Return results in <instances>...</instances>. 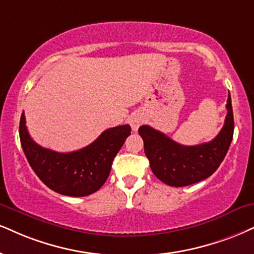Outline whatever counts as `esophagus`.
<instances>
[{
	"label": "esophagus",
	"instance_id": "1",
	"mask_svg": "<svg viewBox=\"0 0 254 254\" xmlns=\"http://www.w3.org/2000/svg\"><path fill=\"white\" fill-rule=\"evenodd\" d=\"M141 124H142V119L141 117H139V115H135V117H133L132 120H130V126H132L133 130L139 129L140 125Z\"/></svg>",
	"mask_w": 254,
	"mask_h": 254
}]
</instances>
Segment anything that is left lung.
<instances>
[{"label":"left lung","mask_w":254,"mask_h":254,"mask_svg":"<svg viewBox=\"0 0 254 254\" xmlns=\"http://www.w3.org/2000/svg\"><path fill=\"white\" fill-rule=\"evenodd\" d=\"M226 108L224 127L212 141L201 145L184 146L146 125L139 128L145 154L159 180L173 187H184L211 177L218 170L233 139L234 120L230 92Z\"/></svg>","instance_id":"obj_1"}]
</instances>
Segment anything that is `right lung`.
I'll use <instances>...</instances> for the list:
<instances>
[{
	"label": "right lung",
	"mask_w": 254,
	"mask_h": 254,
	"mask_svg": "<svg viewBox=\"0 0 254 254\" xmlns=\"http://www.w3.org/2000/svg\"><path fill=\"white\" fill-rule=\"evenodd\" d=\"M130 130L129 125L108 128L79 151L59 153L43 148L31 139L24 113L20 120L21 145L30 167L46 186L69 196H86L101 189Z\"/></svg>",
	"instance_id": "1"
}]
</instances>
